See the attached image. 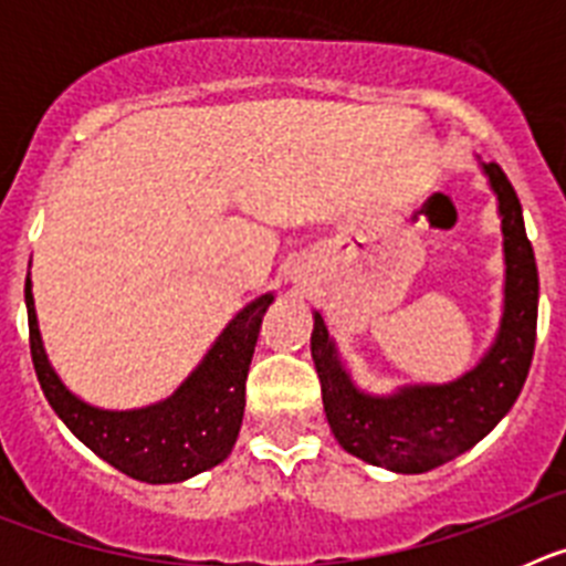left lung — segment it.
Returning <instances> with one entry per match:
<instances>
[{"label": "left lung", "mask_w": 566, "mask_h": 566, "mask_svg": "<svg viewBox=\"0 0 566 566\" xmlns=\"http://www.w3.org/2000/svg\"><path fill=\"white\" fill-rule=\"evenodd\" d=\"M479 167L502 218L504 300L496 337L470 371L451 382L365 391L345 368L323 314L314 312L312 359L334 439L352 457L394 473H424L482 442L522 394L536 348L538 269L522 203L499 164Z\"/></svg>", "instance_id": "left-lung-1"}]
</instances>
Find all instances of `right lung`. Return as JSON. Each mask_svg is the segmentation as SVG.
Returning <instances> with one entry per match:
<instances>
[{
    "instance_id": "add662e5",
    "label": "right lung",
    "mask_w": 566,
    "mask_h": 566,
    "mask_svg": "<svg viewBox=\"0 0 566 566\" xmlns=\"http://www.w3.org/2000/svg\"><path fill=\"white\" fill-rule=\"evenodd\" d=\"M24 303L30 357L44 397L73 437L96 457L138 482L175 484L221 464L232 453L247 408L249 365L274 292L260 294L240 308L195 371L167 399L129 411H107L84 402L62 382L44 352L30 274L24 280Z\"/></svg>"
}]
</instances>
